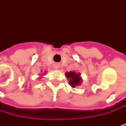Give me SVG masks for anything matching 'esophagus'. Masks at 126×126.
<instances>
[{"instance_id":"1","label":"esophagus","mask_w":126,"mask_h":126,"mask_svg":"<svg viewBox=\"0 0 126 126\" xmlns=\"http://www.w3.org/2000/svg\"><path fill=\"white\" fill-rule=\"evenodd\" d=\"M58 67H59V66H58V65H56V68H57V69H58V68H58Z\"/></svg>"}]
</instances>
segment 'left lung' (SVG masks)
<instances>
[{
	"mask_svg": "<svg viewBox=\"0 0 126 126\" xmlns=\"http://www.w3.org/2000/svg\"><path fill=\"white\" fill-rule=\"evenodd\" d=\"M65 76L69 79V84L75 88L76 86H79L81 84V78L80 74H76L74 71H69L65 73Z\"/></svg>",
	"mask_w": 126,
	"mask_h": 126,
	"instance_id": "8db88e82",
	"label": "left lung"
}]
</instances>
